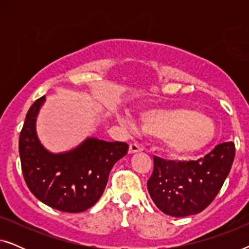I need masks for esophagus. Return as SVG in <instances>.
Returning <instances> with one entry per match:
<instances>
[{
    "label": "esophagus",
    "instance_id": "34e87169",
    "mask_svg": "<svg viewBox=\"0 0 249 249\" xmlns=\"http://www.w3.org/2000/svg\"><path fill=\"white\" fill-rule=\"evenodd\" d=\"M142 147L137 142H134V144H130L129 146V153L130 154H134V153H137V152H142Z\"/></svg>",
    "mask_w": 249,
    "mask_h": 249
}]
</instances>
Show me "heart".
I'll use <instances>...</instances> for the list:
<instances>
[{"instance_id":"b5f03b06","label":"heart","mask_w":249,"mask_h":249,"mask_svg":"<svg viewBox=\"0 0 249 249\" xmlns=\"http://www.w3.org/2000/svg\"><path fill=\"white\" fill-rule=\"evenodd\" d=\"M141 127L146 135L162 139L172 155L194 154L216 136L215 122L188 107L149 108L142 113Z\"/></svg>"}]
</instances>
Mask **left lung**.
Masks as SVG:
<instances>
[{
    "instance_id": "obj_1",
    "label": "left lung",
    "mask_w": 249,
    "mask_h": 249,
    "mask_svg": "<svg viewBox=\"0 0 249 249\" xmlns=\"http://www.w3.org/2000/svg\"><path fill=\"white\" fill-rule=\"evenodd\" d=\"M232 142L216 145L197 161H166L154 156L147 181L149 196L163 213L182 217L206 209L229 175L234 159Z\"/></svg>"
}]
</instances>
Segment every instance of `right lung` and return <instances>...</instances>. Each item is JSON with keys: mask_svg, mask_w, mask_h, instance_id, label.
Segmentation results:
<instances>
[{"mask_svg": "<svg viewBox=\"0 0 249 249\" xmlns=\"http://www.w3.org/2000/svg\"><path fill=\"white\" fill-rule=\"evenodd\" d=\"M45 96L27 112L19 137L22 175L30 192L52 209L84 212L101 198L108 175L128 152V144L88 137L76 148L52 153L40 144L36 132L37 114Z\"/></svg>", "mask_w": 249, "mask_h": 249, "instance_id": "add662e5", "label": "right lung"}]
</instances>
